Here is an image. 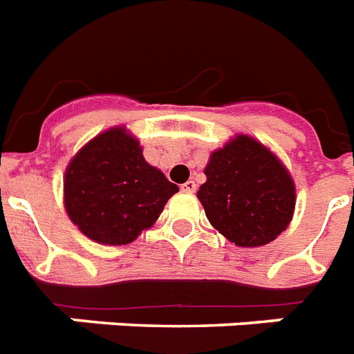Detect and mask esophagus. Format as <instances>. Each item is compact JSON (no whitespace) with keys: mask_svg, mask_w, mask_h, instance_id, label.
Returning a JSON list of instances; mask_svg holds the SVG:
<instances>
[{"mask_svg":"<svg viewBox=\"0 0 354 354\" xmlns=\"http://www.w3.org/2000/svg\"><path fill=\"white\" fill-rule=\"evenodd\" d=\"M182 191H185V193H194L196 191V183L193 180H189V182H185L182 185Z\"/></svg>","mask_w":354,"mask_h":354,"instance_id":"obj_1","label":"esophagus"}]
</instances>
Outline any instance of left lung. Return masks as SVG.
Masks as SVG:
<instances>
[{
    "mask_svg": "<svg viewBox=\"0 0 354 354\" xmlns=\"http://www.w3.org/2000/svg\"><path fill=\"white\" fill-rule=\"evenodd\" d=\"M204 174L196 196L211 226L235 246H264L288 227L296 183L266 145L236 133L211 152Z\"/></svg>",
    "mask_w": 354,
    "mask_h": 354,
    "instance_id": "8db88e82",
    "label": "left lung"
}]
</instances>
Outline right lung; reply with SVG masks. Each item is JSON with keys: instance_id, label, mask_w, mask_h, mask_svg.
<instances>
[{"instance_id": "right-lung-1", "label": "right lung", "mask_w": 354, "mask_h": 354, "mask_svg": "<svg viewBox=\"0 0 354 354\" xmlns=\"http://www.w3.org/2000/svg\"><path fill=\"white\" fill-rule=\"evenodd\" d=\"M178 185L143 158L124 127L90 139L66 167L64 207L88 239L122 246L154 226Z\"/></svg>"}]
</instances>
